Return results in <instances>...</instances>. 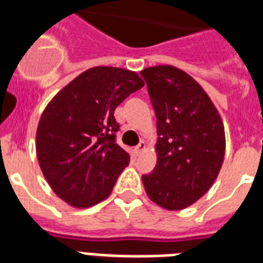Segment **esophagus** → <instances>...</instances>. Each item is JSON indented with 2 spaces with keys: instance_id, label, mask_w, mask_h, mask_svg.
<instances>
[{
  "instance_id": "esophagus-1",
  "label": "esophagus",
  "mask_w": 263,
  "mask_h": 263,
  "mask_svg": "<svg viewBox=\"0 0 263 263\" xmlns=\"http://www.w3.org/2000/svg\"><path fill=\"white\" fill-rule=\"evenodd\" d=\"M146 149V144L144 141H140V144H138L136 148H134V152H136V155H140L141 152H144V151Z\"/></svg>"
}]
</instances>
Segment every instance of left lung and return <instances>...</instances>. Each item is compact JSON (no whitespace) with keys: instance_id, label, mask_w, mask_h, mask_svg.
<instances>
[{"instance_id":"8db88e82","label":"left lung","mask_w":263,"mask_h":263,"mask_svg":"<svg viewBox=\"0 0 263 263\" xmlns=\"http://www.w3.org/2000/svg\"><path fill=\"white\" fill-rule=\"evenodd\" d=\"M156 115L158 162L142 176L151 200L170 211L186 209L218 176L225 155L222 119L203 87L173 66L142 70Z\"/></svg>"}]
</instances>
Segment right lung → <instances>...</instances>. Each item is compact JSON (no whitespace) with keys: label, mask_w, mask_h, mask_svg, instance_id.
<instances>
[{"label":"right lung","mask_w":263,"mask_h":263,"mask_svg":"<svg viewBox=\"0 0 263 263\" xmlns=\"http://www.w3.org/2000/svg\"><path fill=\"white\" fill-rule=\"evenodd\" d=\"M144 81L134 71L93 67L64 86L41 115L36 156L53 192L85 209L109 196L130 156L117 144L114 112Z\"/></svg>","instance_id":"right-lung-1"}]
</instances>
